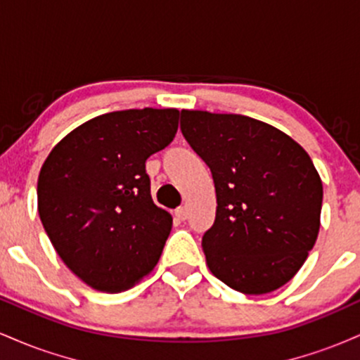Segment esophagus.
Masks as SVG:
<instances>
[{"label":"esophagus","instance_id":"obj_1","mask_svg":"<svg viewBox=\"0 0 360 360\" xmlns=\"http://www.w3.org/2000/svg\"><path fill=\"white\" fill-rule=\"evenodd\" d=\"M174 214H176L177 220H179V221H184L186 218H188V210H186L184 206H181V208H177V210H176Z\"/></svg>","mask_w":360,"mask_h":360}]
</instances>
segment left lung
Listing matches in <instances>:
<instances>
[{
  "label": "left lung",
  "instance_id": "8db88e82",
  "mask_svg": "<svg viewBox=\"0 0 360 360\" xmlns=\"http://www.w3.org/2000/svg\"><path fill=\"white\" fill-rule=\"evenodd\" d=\"M181 131L217 191L214 221L201 240L210 271L243 295L284 286L320 230L323 186L307 150L243 115L183 110Z\"/></svg>",
  "mask_w": 360,
  "mask_h": 360
}]
</instances>
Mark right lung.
Here are the masks:
<instances>
[{
	"instance_id": "1",
	"label": "right lung",
	"mask_w": 360,
	"mask_h": 360,
	"mask_svg": "<svg viewBox=\"0 0 360 360\" xmlns=\"http://www.w3.org/2000/svg\"><path fill=\"white\" fill-rule=\"evenodd\" d=\"M177 110L111 111L52 148L37 196L53 249L98 291L134 286L159 262L172 217L150 196L146 160L176 137Z\"/></svg>"
}]
</instances>
